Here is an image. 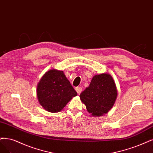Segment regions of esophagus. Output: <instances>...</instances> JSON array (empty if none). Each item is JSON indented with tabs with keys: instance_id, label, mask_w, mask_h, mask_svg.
Returning <instances> with one entry per match:
<instances>
[{
	"instance_id": "1",
	"label": "esophagus",
	"mask_w": 153,
	"mask_h": 153,
	"mask_svg": "<svg viewBox=\"0 0 153 153\" xmlns=\"http://www.w3.org/2000/svg\"><path fill=\"white\" fill-rule=\"evenodd\" d=\"M76 91L77 93V94H79L82 92V88H81V87H77V88H76Z\"/></svg>"
}]
</instances>
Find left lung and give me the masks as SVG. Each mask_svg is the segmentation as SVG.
Masks as SVG:
<instances>
[{
  "instance_id": "8db88e82",
  "label": "left lung",
  "mask_w": 153,
  "mask_h": 153,
  "mask_svg": "<svg viewBox=\"0 0 153 153\" xmlns=\"http://www.w3.org/2000/svg\"><path fill=\"white\" fill-rule=\"evenodd\" d=\"M118 92L115 81L107 73L95 75L89 87L80 96L82 103L93 117H101L107 114L114 105Z\"/></svg>"
}]
</instances>
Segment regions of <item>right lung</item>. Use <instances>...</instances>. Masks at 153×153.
Returning a JSON list of instances; mask_svg holds the SVG:
<instances>
[{"label": "right lung", "mask_w": 153, "mask_h": 153, "mask_svg": "<svg viewBox=\"0 0 153 153\" xmlns=\"http://www.w3.org/2000/svg\"><path fill=\"white\" fill-rule=\"evenodd\" d=\"M39 103L49 112L60 111L77 95L63 71L51 69L39 80L36 88Z\"/></svg>", "instance_id": "add662e5"}]
</instances>
